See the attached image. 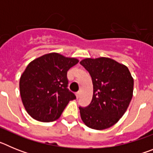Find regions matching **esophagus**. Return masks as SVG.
Wrapping results in <instances>:
<instances>
[{
    "instance_id": "esophagus-1",
    "label": "esophagus",
    "mask_w": 153,
    "mask_h": 153,
    "mask_svg": "<svg viewBox=\"0 0 153 153\" xmlns=\"http://www.w3.org/2000/svg\"><path fill=\"white\" fill-rule=\"evenodd\" d=\"M80 94H81V93H80V92H77V93H76V98H79V97H80Z\"/></svg>"
}]
</instances>
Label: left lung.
<instances>
[{
    "instance_id": "left-lung-1",
    "label": "left lung",
    "mask_w": 153,
    "mask_h": 153,
    "mask_svg": "<svg viewBox=\"0 0 153 153\" xmlns=\"http://www.w3.org/2000/svg\"><path fill=\"white\" fill-rule=\"evenodd\" d=\"M79 63L90 74L93 85L90 104L79 107L81 119L91 129L109 128L118 122L129 106L133 78L127 67L110 58H86Z\"/></svg>"
}]
</instances>
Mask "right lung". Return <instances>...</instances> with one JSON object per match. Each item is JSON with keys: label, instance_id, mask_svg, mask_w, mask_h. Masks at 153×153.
I'll return each instance as SVG.
<instances>
[{"label": "right lung", "instance_id": "1", "mask_svg": "<svg viewBox=\"0 0 153 153\" xmlns=\"http://www.w3.org/2000/svg\"><path fill=\"white\" fill-rule=\"evenodd\" d=\"M79 62L57 53L31 61L20 79V93L28 114L40 122H53L61 116L68 102L76 99L67 89V71Z\"/></svg>", "mask_w": 153, "mask_h": 153}]
</instances>
